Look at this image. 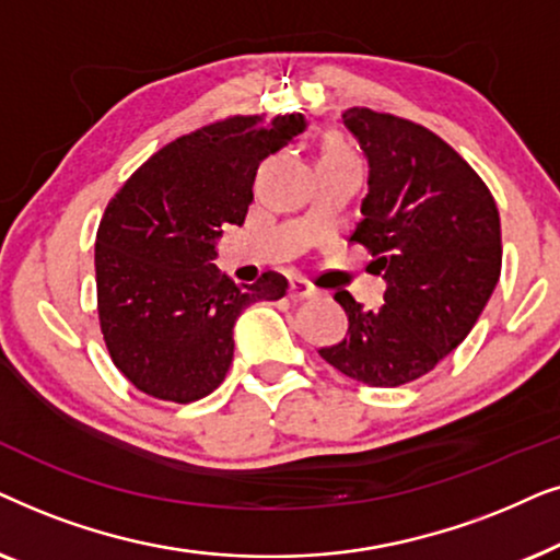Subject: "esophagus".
Wrapping results in <instances>:
<instances>
[{
    "mask_svg": "<svg viewBox=\"0 0 560 560\" xmlns=\"http://www.w3.org/2000/svg\"><path fill=\"white\" fill-rule=\"evenodd\" d=\"M317 289L310 284L307 279H292L289 281V296L292 300H310V296H315Z\"/></svg>",
    "mask_w": 560,
    "mask_h": 560,
    "instance_id": "34e87169",
    "label": "esophagus"
}]
</instances>
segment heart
Returning <instances> with one entry per match:
<instances>
[{
  "label": "heart",
  "mask_w": 560,
  "mask_h": 560,
  "mask_svg": "<svg viewBox=\"0 0 560 560\" xmlns=\"http://www.w3.org/2000/svg\"><path fill=\"white\" fill-rule=\"evenodd\" d=\"M338 151H340V148H332V151H330V153H338Z\"/></svg>",
  "instance_id": "heart-1"
}]
</instances>
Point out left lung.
<instances>
[{
    "mask_svg": "<svg viewBox=\"0 0 560 560\" xmlns=\"http://www.w3.org/2000/svg\"><path fill=\"white\" fill-rule=\"evenodd\" d=\"M369 161V194L350 241L374 253L386 292L363 310L335 294L348 332L319 355L353 382L401 386L453 353L487 307L502 271L494 197L453 148L422 125L382 112H342Z\"/></svg>",
    "mask_w": 560,
    "mask_h": 560,
    "instance_id": "8db88e82",
    "label": "left lung"
}]
</instances>
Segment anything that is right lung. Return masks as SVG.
<instances>
[{"mask_svg":"<svg viewBox=\"0 0 560 560\" xmlns=\"http://www.w3.org/2000/svg\"><path fill=\"white\" fill-rule=\"evenodd\" d=\"M307 117H228L151 155L96 230V302L107 350L148 397L202 399L233 363V327L253 302L287 294L268 271L237 287L212 264L225 225H243L260 161L294 143Z\"/></svg>","mask_w":560,"mask_h":560,"instance_id":"1","label":"right lung"}]
</instances>
